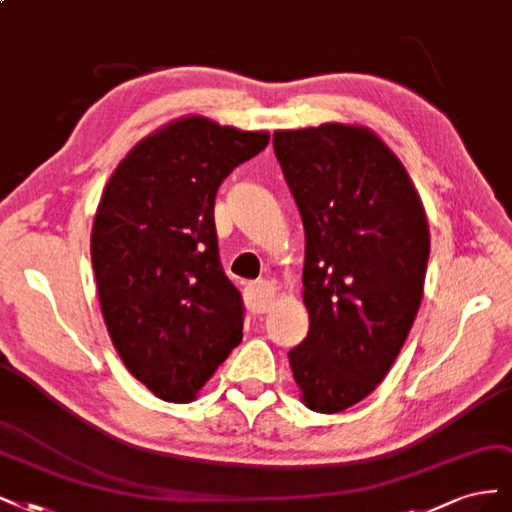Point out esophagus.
Instances as JSON below:
<instances>
[{
  "instance_id": "1",
  "label": "esophagus",
  "mask_w": 512,
  "mask_h": 512,
  "mask_svg": "<svg viewBox=\"0 0 512 512\" xmlns=\"http://www.w3.org/2000/svg\"><path fill=\"white\" fill-rule=\"evenodd\" d=\"M274 300H276V287L268 283V280H257V283L249 285V289H246V304H249V308L257 312V315L268 312Z\"/></svg>"
}]
</instances>
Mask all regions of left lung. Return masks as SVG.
Segmentation results:
<instances>
[{"label": "left lung", "mask_w": 512, "mask_h": 512, "mask_svg": "<svg viewBox=\"0 0 512 512\" xmlns=\"http://www.w3.org/2000/svg\"><path fill=\"white\" fill-rule=\"evenodd\" d=\"M302 214L308 336L289 351L302 402L334 415L391 370L423 298L430 227L412 180L372 129L274 131Z\"/></svg>", "instance_id": "obj_1"}]
</instances>
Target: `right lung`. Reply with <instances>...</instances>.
Segmentation results:
<instances>
[{"label":"right lung","instance_id":"right-lung-1","mask_svg":"<svg viewBox=\"0 0 512 512\" xmlns=\"http://www.w3.org/2000/svg\"><path fill=\"white\" fill-rule=\"evenodd\" d=\"M268 142V131L183 117L140 140L106 183L91 232L102 315L127 370L161 400H195L242 340L214 197Z\"/></svg>","mask_w":512,"mask_h":512}]
</instances>
